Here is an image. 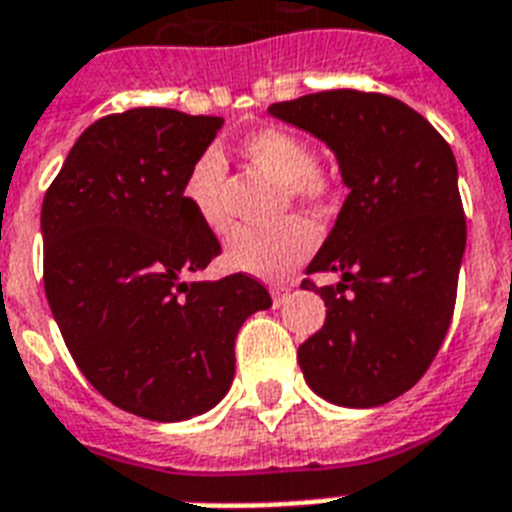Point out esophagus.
<instances>
[{"instance_id": "34e87169", "label": "esophagus", "mask_w": 512, "mask_h": 512, "mask_svg": "<svg viewBox=\"0 0 512 512\" xmlns=\"http://www.w3.org/2000/svg\"><path fill=\"white\" fill-rule=\"evenodd\" d=\"M289 292H292V287H287V284H273V287H271L273 303H276V305L284 303V300L289 297Z\"/></svg>"}]
</instances>
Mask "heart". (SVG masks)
<instances>
[{
    "label": "heart",
    "instance_id": "heart-1",
    "mask_svg": "<svg viewBox=\"0 0 512 512\" xmlns=\"http://www.w3.org/2000/svg\"><path fill=\"white\" fill-rule=\"evenodd\" d=\"M241 154L260 175L284 188L289 199L327 212L335 207V175L316 164L313 146L297 132L268 127L249 135L241 143ZM225 180L228 164L217 148H207L191 164L183 183V201L207 231L223 233L228 228L225 212ZM316 247V231L300 217H287L273 228H239L225 241V260L231 268L252 273L257 279H284L311 255Z\"/></svg>",
    "mask_w": 512,
    "mask_h": 512
}]
</instances>
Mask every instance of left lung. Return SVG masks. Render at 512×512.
Here are the masks:
<instances>
[{
    "mask_svg": "<svg viewBox=\"0 0 512 512\" xmlns=\"http://www.w3.org/2000/svg\"><path fill=\"white\" fill-rule=\"evenodd\" d=\"M268 114L327 143L348 196L305 273H337L319 292L327 321L300 345L313 393L369 409L412 388L452 324L465 255L457 162L433 124L380 92L327 90Z\"/></svg>",
    "mask_w": 512,
    "mask_h": 512,
    "instance_id": "1",
    "label": "left lung"
}]
</instances>
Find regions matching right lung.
Instances as JSON below:
<instances>
[{
  "instance_id": "obj_1",
  "label": "right lung",
  "mask_w": 512,
  "mask_h": 512,
  "mask_svg": "<svg viewBox=\"0 0 512 512\" xmlns=\"http://www.w3.org/2000/svg\"><path fill=\"white\" fill-rule=\"evenodd\" d=\"M220 116L130 108L90 124L42 204L44 292L100 396L156 422L191 420L228 393L233 342L268 289L247 273L185 281L220 255L183 183Z\"/></svg>"
}]
</instances>
